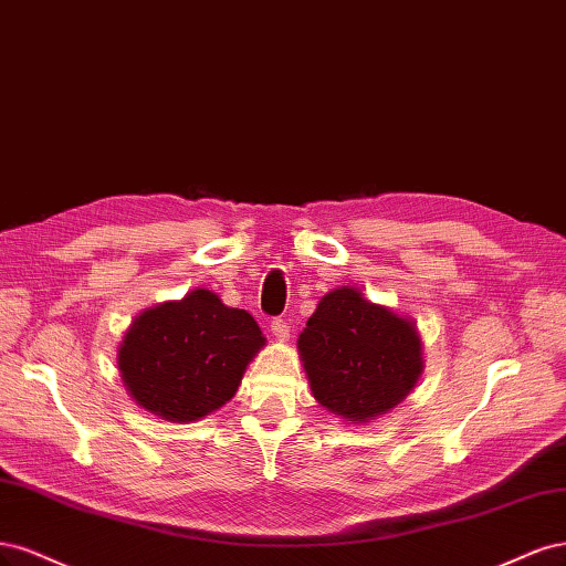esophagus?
I'll return each mask as SVG.
<instances>
[{
	"mask_svg": "<svg viewBox=\"0 0 566 566\" xmlns=\"http://www.w3.org/2000/svg\"><path fill=\"white\" fill-rule=\"evenodd\" d=\"M270 332L277 340H286L289 338V324L282 317H275L270 322Z\"/></svg>",
	"mask_w": 566,
	"mask_h": 566,
	"instance_id": "34e87169",
	"label": "esophagus"
}]
</instances>
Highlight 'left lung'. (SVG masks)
<instances>
[{"mask_svg": "<svg viewBox=\"0 0 566 566\" xmlns=\"http://www.w3.org/2000/svg\"><path fill=\"white\" fill-rule=\"evenodd\" d=\"M298 350L317 402L353 421H371L402 402L423 371L413 324L350 286L317 303Z\"/></svg>", "mask_w": 566, "mask_h": 566, "instance_id": "obj_1", "label": "left lung"}]
</instances>
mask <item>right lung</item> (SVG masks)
Masks as SVG:
<instances>
[{"label": "right lung", "mask_w": 566, "mask_h": 566, "mask_svg": "<svg viewBox=\"0 0 566 566\" xmlns=\"http://www.w3.org/2000/svg\"><path fill=\"white\" fill-rule=\"evenodd\" d=\"M263 334L247 310L207 289L145 310L126 332L119 371L136 402L164 421L192 423L237 392Z\"/></svg>", "instance_id": "1"}]
</instances>
